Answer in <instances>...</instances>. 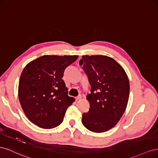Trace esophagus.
<instances>
[{
  "label": "esophagus",
  "instance_id": "esophagus-1",
  "mask_svg": "<svg viewBox=\"0 0 158 158\" xmlns=\"http://www.w3.org/2000/svg\"><path fill=\"white\" fill-rule=\"evenodd\" d=\"M81 99H82V95H79L78 96L76 97V101H78V100H80Z\"/></svg>",
  "mask_w": 158,
  "mask_h": 158
}]
</instances>
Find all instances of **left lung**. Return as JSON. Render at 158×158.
<instances>
[{"label":"left lung","instance_id":"8db88e82","mask_svg":"<svg viewBox=\"0 0 158 158\" xmlns=\"http://www.w3.org/2000/svg\"><path fill=\"white\" fill-rule=\"evenodd\" d=\"M80 66L87 74L91 93L88 113L82 114L84 126L94 132H103L117 125L125 112L130 85L125 70L116 60L105 55H84Z\"/></svg>","mask_w":158,"mask_h":158}]
</instances>
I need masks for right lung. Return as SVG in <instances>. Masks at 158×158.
I'll return each mask as SVG.
<instances>
[{
    "label": "right lung",
    "instance_id": "add662e5",
    "mask_svg": "<svg viewBox=\"0 0 158 158\" xmlns=\"http://www.w3.org/2000/svg\"><path fill=\"white\" fill-rule=\"evenodd\" d=\"M78 55H44L23 69L18 85V98L26 117L42 128L50 129L63 122L67 108L74 102L68 95L62 79L65 69Z\"/></svg>",
    "mask_w": 158,
    "mask_h": 158
}]
</instances>
